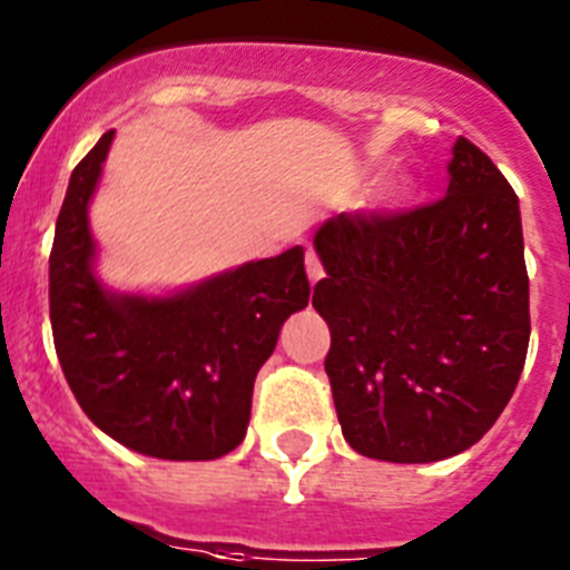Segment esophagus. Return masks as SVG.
Wrapping results in <instances>:
<instances>
[{
    "mask_svg": "<svg viewBox=\"0 0 570 570\" xmlns=\"http://www.w3.org/2000/svg\"><path fill=\"white\" fill-rule=\"evenodd\" d=\"M305 271H307V279H311V285H316V282L325 276V268H322L320 257H316V250H307L305 254Z\"/></svg>",
    "mask_w": 570,
    "mask_h": 570,
    "instance_id": "1",
    "label": "esophagus"
}]
</instances>
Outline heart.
Masks as SVG:
<instances>
[{
    "label": "heart",
    "mask_w": 570,
    "mask_h": 570,
    "mask_svg": "<svg viewBox=\"0 0 570 570\" xmlns=\"http://www.w3.org/2000/svg\"><path fill=\"white\" fill-rule=\"evenodd\" d=\"M412 191H415V177L395 175V177H390L387 186L381 189V200L390 203V206H395V203H404Z\"/></svg>",
    "instance_id": "heart-1"
}]
</instances>
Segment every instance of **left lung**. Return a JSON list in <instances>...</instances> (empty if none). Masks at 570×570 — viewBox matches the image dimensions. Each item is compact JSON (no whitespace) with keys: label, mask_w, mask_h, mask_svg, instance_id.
Masks as SVG:
<instances>
[{"label":"left lung","mask_w":570,"mask_h":570,"mask_svg":"<svg viewBox=\"0 0 570 570\" xmlns=\"http://www.w3.org/2000/svg\"><path fill=\"white\" fill-rule=\"evenodd\" d=\"M446 169L430 206L336 214L313 234L338 424L375 461L432 463L474 446L525 364L520 203L472 140H455Z\"/></svg>","instance_id":"8db88e82"}]
</instances>
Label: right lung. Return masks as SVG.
Here are the masks:
<instances>
[{
  "label": "right lung",
  "mask_w": 570,
  "mask_h": 570,
  "mask_svg": "<svg viewBox=\"0 0 570 570\" xmlns=\"http://www.w3.org/2000/svg\"><path fill=\"white\" fill-rule=\"evenodd\" d=\"M115 129L72 169L50 250V325L72 395L112 441L160 461L243 443L259 367L311 299L305 248L171 294H118L96 274L90 200Z\"/></svg>",
  "instance_id": "right-lung-1"
}]
</instances>
